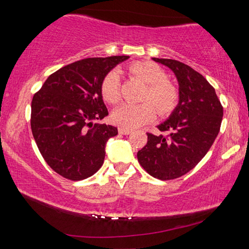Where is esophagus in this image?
<instances>
[{
  "label": "esophagus",
  "instance_id": "obj_1",
  "mask_svg": "<svg viewBox=\"0 0 249 249\" xmlns=\"http://www.w3.org/2000/svg\"><path fill=\"white\" fill-rule=\"evenodd\" d=\"M119 133L122 135H128L132 133V129H128V128H124V127H120L119 128Z\"/></svg>",
  "mask_w": 249,
  "mask_h": 249
}]
</instances>
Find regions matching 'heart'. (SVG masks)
<instances>
[{
	"instance_id": "heart-1",
	"label": "heart",
	"mask_w": 249,
	"mask_h": 249,
	"mask_svg": "<svg viewBox=\"0 0 249 249\" xmlns=\"http://www.w3.org/2000/svg\"><path fill=\"white\" fill-rule=\"evenodd\" d=\"M130 72L147 84L142 100H149L140 104L125 103L112 112L113 123L124 128H137L153 121L156 116V108L159 114L166 115L175 108L178 102V90L171 82L166 80L165 70L150 61L135 62L129 67ZM101 94L104 101L115 104L120 101V73L111 70L101 81ZM151 100L155 105L150 102Z\"/></svg>"
}]
</instances>
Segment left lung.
I'll return each instance as SVG.
<instances>
[{
	"instance_id": "left-lung-1",
	"label": "left lung",
	"mask_w": 249,
	"mask_h": 249,
	"mask_svg": "<svg viewBox=\"0 0 249 249\" xmlns=\"http://www.w3.org/2000/svg\"><path fill=\"white\" fill-rule=\"evenodd\" d=\"M153 60L175 73L179 102L169 119L157 126L168 135L147 134L137 159L154 178L171 180L193 169L208 153L220 132L223 107L214 88L191 67L174 59Z\"/></svg>"
}]
</instances>
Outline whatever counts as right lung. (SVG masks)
<instances>
[{
    "instance_id": "add662e5",
    "label": "right lung",
    "mask_w": 249,
    "mask_h": 249,
    "mask_svg": "<svg viewBox=\"0 0 249 249\" xmlns=\"http://www.w3.org/2000/svg\"><path fill=\"white\" fill-rule=\"evenodd\" d=\"M128 56L86 58L50 74L32 101L31 126L37 147L53 171L83 180L103 165L105 144L117 127L94 121L108 115L101 81Z\"/></svg>"
}]
</instances>
